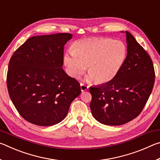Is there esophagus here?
<instances>
[{
	"label": "esophagus",
	"instance_id": "obj_1",
	"mask_svg": "<svg viewBox=\"0 0 160 160\" xmlns=\"http://www.w3.org/2000/svg\"><path fill=\"white\" fill-rule=\"evenodd\" d=\"M88 88H89V87L87 86L86 85H85V84H82V83L80 84V89H81V91H82V92L86 91L88 89Z\"/></svg>",
	"mask_w": 160,
	"mask_h": 160
}]
</instances>
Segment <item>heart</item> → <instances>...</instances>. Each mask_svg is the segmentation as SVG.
<instances>
[{"label": "heart", "mask_w": 160, "mask_h": 160, "mask_svg": "<svg viewBox=\"0 0 160 160\" xmlns=\"http://www.w3.org/2000/svg\"><path fill=\"white\" fill-rule=\"evenodd\" d=\"M127 56L125 44L108 38H89L75 42L63 55V64L70 77L78 78L88 66L90 80L104 84L114 79Z\"/></svg>", "instance_id": "1"}]
</instances>
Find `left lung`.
Wrapping results in <instances>:
<instances>
[{
	"label": "left lung",
	"mask_w": 160,
	"mask_h": 160,
	"mask_svg": "<svg viewBox=\"0 0 160 160\" xmlns=\"http://www.w3.org/2000/svg\"><path fill=\"white\" fill-rule=\"evenodd\" d=\"M127 56L123 67L109 82L92 86L90 109L94 118L107 126H120L136 118L144 108L155 83L150 56L126 31Z\"/></svg>",
	"instance_id": "1"
}]
</instances>
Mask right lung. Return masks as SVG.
I'll return each mask as SVG.
<instances>
[{
    "mask_svg": "<svg viewBox=\"0 0 160 160\" xmlns=\"http://www.w3.org/2000/svg\"><path fill=\"white\" fill-rule=\"evenodd\" d=\"M69 33L38 35L13 53L7 86L10 99L26 121L41 126L60 123L72 102L81 93L80 83L62 68Z\"/></svg>",
    "mask_w": 160,
    "mask_h": 160,
    "instance_id": "add662e5",
    "label": "right lung"
}]
</instances>
